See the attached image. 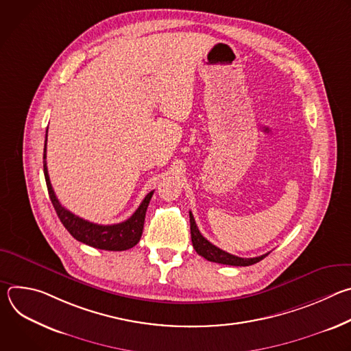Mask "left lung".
<instances>
[{"mask_svg":"<svg viewBox=\"0 0 351 351\" xmlns=\"http://www.w3.org/2000/svg\"><path fill=\"white\" fill-rule=\"evenodd\" d=\"M189 215H190V233H191L193 247H194V250H195L198 256L204 257L206 260H208L211 263H218V264H223V265H233V267H248V265H253V264L261 261L263 258H265L269 254V253H267L264 256L254 257V258H241V257L229 254V253L223 252V250H221L219 247L210 243L202 233H199L191 211L189 213Z\"/></svg>","mask_w":351,"mask_h":351,"instance_id":"left-lung-1","label":"left lung"}]
</instances>
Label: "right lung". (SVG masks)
<instances>
[{
	"label": "right lung",
	"instance_id": "right-lung-1",
	"mask_svg": "<svg viewBox=\"0 0 351 351\" xmlns=\"http://www.w3.org/2000/svg\"><path fill=\"white\" fill-rule=\"evenodd\" d=\"M45 145H47V136H45V144H44V156H43V167H44V178L48 189L49 198L57 211V215L62 225L66 228V230L79 241L91 245L94 248L99 250H108V252H123V250H129L133 245H136L141 237L143 226H144V218L145 211L148 207L149 199H152L154 191H149L136 213L126 221L121 223L114 225H98L88 222L71 211H68L65 207L61 206L58 198L53 190L51 182H49L48 171H47V161H45Z\"/></svg>",
	"mask_w": 351,
	"mask_h": 351
}]
</instances>
